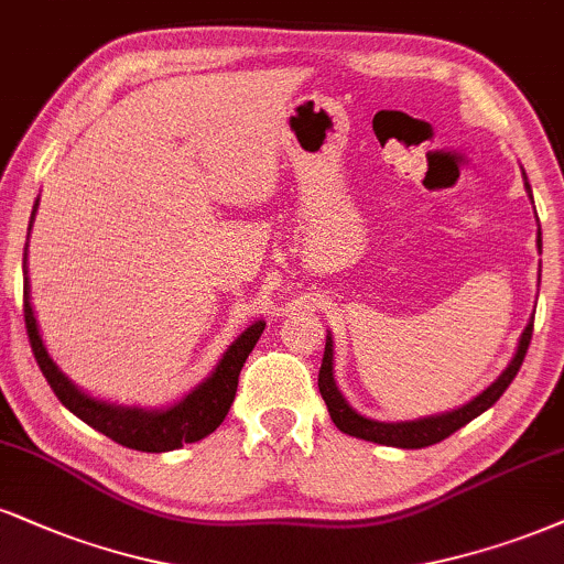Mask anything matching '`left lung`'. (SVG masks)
<instances>
[{
    "mask_svg": "<svg viewBox=\"0 0 564 564\" xmlns=\"http://www.w3.org/2000/svg\"><path fill=\"white\" fill-rule=\"evenodd\" d=\"M528 191H531V185H528ZM539 250H541V232H539ZM531 335H533V318L528 322L523 335H520L516 358H512L510 366L505 368L502 377H499L489 389H484L476 400H470L468 405L452 410V413L431 415V419L405 421V423H379V421L358 415L356 410L347 405L343 394H339V389L335 387V377H332V358H335L332 356V339H326L322 368H318V392H322L326 408H329L332 421H335V426L343 431V434L356 436V440L387 444V447L421 449V447H429V444L447 440L449 434H455L457 429H463L465 423L474 421L476 415H481L484 410H489L499 398H502V392L512 384V379L518 377L520 366H523L528 345H531Z\"/></svg>",
    "mask_w": 564,
    "mask_h": 564,
    "instance_id": "8db88e82",
    "label": "left lung"
}]
</instances>
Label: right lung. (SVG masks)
<instances>
[{
  "mask_svg": "<svg viewBox=\"0 0 564 564\" xmlns=\"http://www.w3.org/2000/svg\"><path fill=\"white\" fill-rule=\"evenodd\" d=\"M33 219V217H31ZM28 250V246H25ZM23 316H25V332L28 343H31L33 358L44 373L48 387L54 389L57 400L65 405L69 413L78 415L80 421H86L88 426L101 431L104 436L122 444V447L138 449V452H166L177 449L187 442H198L204 436L212 434L214 429L225 421L229 405H232L235 392H238V377L246 364L248 352L253 350V345L259 343L263 322H256L248 326L242 335L229 345L225 358L219 360L217 371L208 377L198 389H193L183 402H177L175 408L166 410H138V408H117L99 402L88 394H83L73 381H67L65 373L54 366V360L48 358L44 343H41L36 316L31 311V301H28V267H25V253H23Z\"/></svg>",
  "mask_w": 564,
  "mask_h": 564,
  "instance_id": "obj_1",
  "label": "right lung"
}]
</instances>
